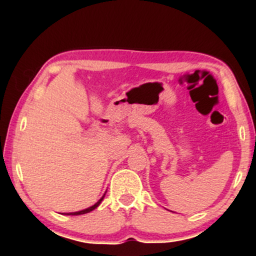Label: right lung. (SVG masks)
<instances>
[{"mask_svg":"<svg viewBox=\"0 0 256 256\" xmlns=\"http://www.w3.org/2000/svg\"><path fill=\"white\" fill-rule=\"evenodd\" d=\"M104 195L102 196L101 198L98 200V202H96L94 206H91V207H89V208H86V210H79V212H73V213H67V216H80V214H85V213H89V212H91V210H95V208H98V206H100V204H101L102 202V200H104Z\"/></svg>","mask_w":256,"mask_h":256,"instance_id":"1","label":"right lung"}]
</instances>
